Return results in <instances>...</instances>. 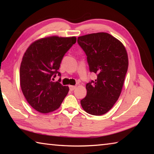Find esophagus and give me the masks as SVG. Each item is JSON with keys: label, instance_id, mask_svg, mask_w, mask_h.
<instances>
[{"label": "esophagus", "instance_id": "1", "mask_svg": "<svg viewBox=\"0 0 154 154\" xmlns=\"http://www.w3.org/2000/svg\"><path fill=\"white\" fill-rule=\"evenodd\" d=\"M75 88H76V86H75V85H70L69 86V89L71 91H73Z\"/></svg>", "mask_w": 154, "mask_h": 154}]
</instances>
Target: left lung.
Listing matches in <instances>:
<instances>
[{
  "mask_svg": "<svg viewBox=\"0 0 154 154\" xmlns=\"http://www.w3.org/2000/svg\"><path fill=\"white\" fill-rule=\"evenodd\" d=\"M77 43L86 54L90 72L97 75L86 84L87 95L81 105L88 113L102 116L120 96L128 66L126 50L120 41L106 32L79 36Z\"/></svg>",
  "mask_w": 154,
  "mask_h": 154,
  "instance_id": "8db88e82",
  "label": "left lung"
}]
</instances>
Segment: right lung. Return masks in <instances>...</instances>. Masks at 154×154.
I'll return each instance as SVG.
<instances>
[{"label": "right lung", "mask_w": 154, "mask_h": 154, "mask_svg": "<svg viewBox=\"0 0 154 154\" xmlns=\"http://www.w3.org/2000/svg\"><path fill=\"white\" fill-rule=\"evenodd\" d=\"M77 38L57 36L43 38L28 47L20 69V86L29 105L40 113L58 109L69 88L63 86L61 78L54 82L65 54L76 43Z\"/></svg>", "instance_id": "add662e5"}]
</instances>
